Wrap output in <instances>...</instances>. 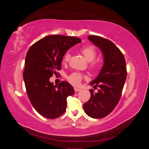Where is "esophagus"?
<instances>
[{
	"label": "esophagus",
	"instance_id": "34e87169",
	"mask_svg": "<svg viewBox=\"0 0 149 149\" xmlns=\"http://www.w3.org/2000/svg\"><path fill=\"white\" fill-rule=\"evenodd\" d=\"M81 89H79V88H77V87H74V91H75V92H78V91H79Z\"/></svg>",
	"mask_w": 149,
	"mask_h": 149
}]
</instances>
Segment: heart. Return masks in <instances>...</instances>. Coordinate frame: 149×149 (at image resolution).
Returning a JSON list of instances; mask_svg holds the SVG:
<instances>
[{
    "label": "heart",
    "mask_w": 149,
    "mask_h": 149,
    "mask_svg": "<svg viewBox=\"0 0 149 149\" xmlns=\"http://www.w3.org/2000/svg\"><path fill=\"white\" fill-rule=\"evenodd\" d=\"M81 53L84 54V56L85 57L88 61H89V68L92 70H95L97 68L98 65H99V63L96 60H94V59L97 56V50L95 49L93 46H86L83 47L81 49ZM70 52L69 51H67L65 52V54L64 55L62 58V62L63 63H67L69 62L70 59ZM82 74H81L79 72H73L72 74L69 75L67 77L68 80L73 85H77L79 84L81 80L83 78Z\"/></svg>",
    "instance_id": "b5f03b06"
}]
</instances>
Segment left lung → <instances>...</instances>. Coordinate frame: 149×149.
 Segmentation results:
<instances>
[{"label":"left lung","mask_w":149,"mask_h":149,"mask_svg":"<svg viewBox=\"0 0 149 149\" xmlns=\"http://www.w3.org/2000/svg\"><path fill=\"white\" fill-rule=\"evenodd\" d=\"M88 39L101 50L104 65L96 79L90 83L98 87L97 93L90 89L91 98L84 104L85 112L93 118L107 116L116 107L122 96L127 70L125 58L120 50L110 40L89 35Z\"/></svg>","instance_id":"1"}]
</instances>
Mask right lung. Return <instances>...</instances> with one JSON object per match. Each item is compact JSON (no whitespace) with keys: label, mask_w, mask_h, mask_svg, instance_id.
Listing matches in <instances>:
<instances>
[{"label":"right lung","mask_w":149,"mask_h":149,"mask_svg":"<svg viewBox=\"0 0 149 149\" xmlns=\"http://www.w3.org/2000/svg\"><path fill=\"white\" fill-rule=\"evenodd\" d=\"M81 41L74 37L49 35L35 42L27 51L23 73L25 86L31 104L42 116L54 119L66 110V99L74 95V88L65 81L54 85L49 79L61 70L67 50Z\"/></svg>","instance_id":"obj_1"}]
</instances>
